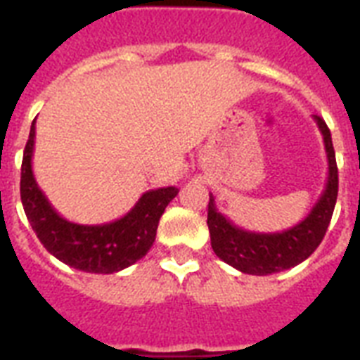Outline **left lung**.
Masks as SVG:
<instances>
[{
  "mask_svg": "<svg viewBox=\"0 0 360 360\" xmlns=\"http://www.w3.org/2000/svg\"><path fill=\"white\" fill-rule=\"evenodd\" d=\"M314 120L323 136L329 175L319 200L307 219L301 220L299 224L276 233H256L243 230L220 213L214 203V196L209 194L207 226L211 233V246L222 262L236 267L240 273L265 276L295 267L304 262L323 240L338 196V168L329 127L318 115H314Z\"/></svg>",
  "mask_w": 360,
  "mask_h": 360,
  "instance_id": "left-lung-1",
  "label": "left lung"
}]
</instances>
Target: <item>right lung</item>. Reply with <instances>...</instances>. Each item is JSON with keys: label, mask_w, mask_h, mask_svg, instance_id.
<instances>
[{"label": "right lung", "mask_w": 360, "mask_h": 360, "mask_svg": "<svg viewBox=\"0 0 360 360\" xmlns=\"http://www.w3.org/2000/svg\"><path fill=\"white\" fill-rule=\"evenodd\" d=\"M35 121L22 160L20 196L25 217L42 246L53 257L84 273L112 274L146 256L157 237L164 209L177 196L175 186L147 191L121 219L106 224H76L63 219L48 202L33 175Z\"/></svg>", "instance_id": "add662e5"}]
</instances>
